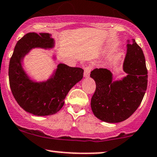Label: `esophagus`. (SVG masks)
I'll use <instances>...</instances> for the list:
<instances>
[{
    "mask_svg": "<svg viewBox=\"0 0 157 157\" xmlns=\"http://www.w3.org/2000/svg\"><path fill=\"white\" fill-rule=\"evenodd\" d=\"M90 71H91V67L90 66H87L86 67H85L84 69V77H88L90 75Z\"/></svg>",
    "mask_w": 157,
    "mask_h": 157,
    "instance_id": "1",
    "label": "esophagus"
}]
</instances>
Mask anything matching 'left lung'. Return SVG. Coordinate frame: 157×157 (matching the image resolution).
<instances>
[{"label":"left lung","mask_w":157,"mask_h":157,"mask_svg":"<svg viewBox=\"0 0 157 157\" xmlns=\"http://www.w3.org/2000/svg\"><path fill=\"white\" fill-rule=\"evenodd\" d=\"M121 80L113 81L107 69H95L90 76L96 82L90 106L94 116L107 123H118L129 118L138 108L148 83L144 54L135 39L127 44Z\"/></svg>","instance_id":"1"}]
</instances>
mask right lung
I'll list each match as a JSON object with an SVG mask.
<instances>
[{
	"instance_id": "1",
	"label": "right lung",
	"mask_w": 157,
	"mask_h": 157,
	"mask_svg": "<svg viewBox=\"0 0 157 157\" xmlns=\"http://www.w3.org/2000/svg\"><path fill=\"white\" fill-rule=\"evenodd\" d=\"M54 39L48 33H28L17 41L9 62V85L18 105L26 112L38 116L53 115L62 108L67 94L83 77V69L59 63L46 82L30 80L22 67V60L33 48L50 49Z\"/></svg>"
}]
</instances>
